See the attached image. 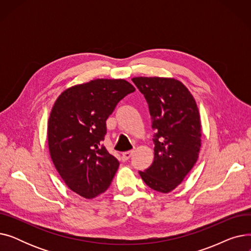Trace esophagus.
Wrapping results in <instances>:
<instances>
[{"label":"esophagus","mask_w":251,"mask_h":251,"mask_svg":"<svg viewBox=\"0 0 251 251\" xmlns=\"http://www.w3.org/2000/svg\"><path fill=\"white\" fill-rule=\"evenodd\" d=\"M134 153V151H125V152H123L122 153V157H123V160L124 161H127V160H129L131 156H132V154Z\"/></svg>","instance_id":"esophagus-1"}]
</instances>
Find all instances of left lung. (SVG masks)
<instances>
[{
  "label": "left lung",
  "mask_w": 251,
  "mask_h": 251,
  "mask_svg": "<svg viewBox=\"0 0 251 251\" xmlns=\"http://www.w3.org/2000/svg\"><path fill=\"white\" fill-rule=\"evenodd\" d=\"M152 119L154 159L139 175L162 193L174 190L195 165L201 147L199 108L188 88L168 77H134Z\"/></svg>",
  "instance_id": "left-lung-1"
}]
</instances>
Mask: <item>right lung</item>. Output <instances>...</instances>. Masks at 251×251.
<instances>
[{
  "mask_svg": "<svg viewBox=\"0 0 251 251\" xmlns=\"http://www.w3.org/2000/svg\"><path fill=\"white\" fill-rule=\"evenodd\" d=\"M135 90L124 79H95L64 90L48 122L50 159L73 192L91 200L110 186L119 162L100 144L117 103Z\"/></svg>",
  "mask_w": 251,
  "mask_h": 251,
  "instance_id": "add662e5",
  "label": "right lung"
}]
</instances>
